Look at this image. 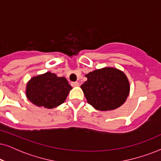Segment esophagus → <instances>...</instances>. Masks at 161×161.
<instances>
[{
    "label": "esophagus",
    "mask_w": 161,
    "mask_h": 161,
    "mask_svg": "<svg viewBox=\"0 0 161 161\" xmlns=\"http://www.w3.org/2000/svg\"><path fill=\"white\" fill-rule=\"evenodd\" d=\"M71 85H72L73 87L79 86V83L78 82H71Z\"/></svg>",
    "instance_id": "1"
}]
</instances>
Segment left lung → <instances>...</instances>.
<instances>
[{"instance_id": "1", "label": "left lung", "mask_w": 161, "mask_h": 161, "mask_svg": "<svg viewBox=\"0 0 161 161\" xmlns=\"http://www.w3.org/2000/svg\"><path fill=\"white\" fill-rule=\"evenodd\" d=\"M81 85L87 103L99 111L114 110L125 103L129 93V83L123 72L105 68L90 72Z\"/></svg>"}]
</instances>
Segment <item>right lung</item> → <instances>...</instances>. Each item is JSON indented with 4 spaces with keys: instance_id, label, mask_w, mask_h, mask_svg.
Instances as JSON below:
<instances>
[{
    "instance_id": "obj_1",
    "label": "right lung",
    "mask_w": 161,
    "mask_h": 161,
    "mask_svg": "<svg viewBox=\"0 0 161 161\" xmlns=\"http://www.w3.org/2000/svg\"><path fill=\"white\" fill-rule=\"evenodd\" d=\"M72 87L64 77L47 72L33 77L26 85V97L37 106L53 108L65 100Z\"/></svg>"
}]
</instances>
